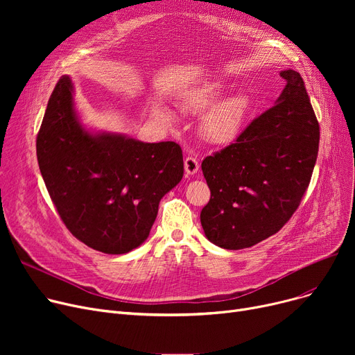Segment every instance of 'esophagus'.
Wrapping results in <instances>:
<instances>
[{
  "label": "esophagus",
  "instance_id": "obj_1",
  "mask_svg": "<svg viewBox=\"0 0 355 355\" xmlns=\"http://www.w3.org/2000/svg\"><path fill=\"white\" fill-rule=\"evenodd\" d=\"M184 168H185V173H187L189 175L196 174L198 171V168H200L197 158H194V157H185Z\"/></svg>",
  "mask_w": 355,
  "mask_h": 355
}]
</instances>
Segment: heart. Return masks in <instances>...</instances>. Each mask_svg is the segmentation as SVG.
<instances>
[{
    "instance_id": "obj_1",
    "label": "heart",
    "mask_w": 355,
    "mask_h": 355,
    "mask_svg": "<svg viewBox=\"0 0 355 355\" xmlns=\"http://www.w3.org/2000/svg\"><path fill=\"white\" fill-rule=\"evenodd\" d=\"M225 83L211 82L185 93L180 101L182 109L190 114H202L214 106L202 119V134L213 144L232 142L243 128L250 110V99L245 93H236L219 103L218 101L225 95ZM155 115L166 125L175 121L173 112L165 107H155Z\"/></svg>"
}]
</instances>
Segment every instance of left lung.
I'll return each mask as SVG.
<instances>
[{"mask_svg":"<svg viewBox=\"0 0 355 355\" xmlns=\"http://www.w3.org/2000/svg\"><path fill=\"white\" fill-rule=\"evenodd\" d=\"M281 76L286 86L276 103L201 162L211 197L200 220L218 248L245 249L277 233L309 185L320 123L301 74L284 70Z\"/></svg>","mask_w":355,"mask_h":355,"instance_id":"1","label":"left lung"}]
</instances>
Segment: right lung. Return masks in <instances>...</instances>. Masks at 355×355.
I'll list each match as a JSON object with an SVG mask.
<instances>
[{"label": "right lung", "mask_w": 355, "mask_h": 355, "mask_svg": "<svg viewBox=\"0 0 355 355\" xmlns=\"http://www.w3.org/2000/svg\"><path fill=\"white\" fill-rule=\"evenodd\" d=\"M37 161L50 198L69 232L86 246L123 254L142 245L161 198L184 174L181 146L123 135H93L73 107L62 76L37 134Z\"/></svg>", "instance_id": "right-lung-1"}]
</instances>
